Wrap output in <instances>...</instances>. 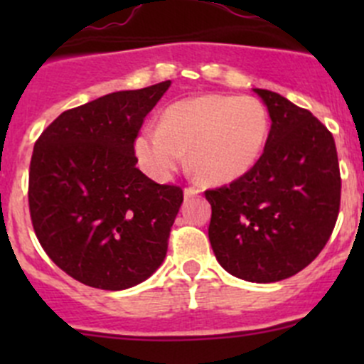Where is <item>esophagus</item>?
I'll use <instances>...</instances> for the list:
<instances>
[{"label":"esophagus","instance_id":"esophagus-1","mask_svg":"<svg viewBox=\"0 0 364 364\" xmlns=\"http://www.w3.org/2000/svg\"><path fill=\"white\" fill-rule=\"evenodd\" d=\"M197 193H199V190L196 188V186H186L185 188V197L188 199V197H196Z\"/></svg>","mask_w":364,"mask_h":364}]
</instances>
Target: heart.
Wrapping results in <instances>:
<instances>
[{"instance_id":"obj_1","label":"heart","mask_w":364,"mask_h":364,"mask_svg":"<svg viewBox=\"0 0 364 364\" xmlns=\"http://www.w3.org/2000/svg\"><path fill=\"white\" fill-rule=\"evenodd\" d=\"M269 130L266 109L253 97L203 95L174 102L159 127L135 137L137 164L149 178L165 181L185 160L208 183H229L253 167Z\"/></svg>"}]
</instances>
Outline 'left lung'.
<instances>
[{"mask_svg": "<svg viewBox=\"0 0 364 364\" xmlns=\"http://www.w3.org/2000/svg\"><path fill=\"white\" fill-rule=\"evenodd\" d=\"M271 130L255 165L205 190L209 243L234 277L271 284L294 277L328 243L340 211L341 178L333 134L282 95L255 90Z\"/></svg>", "mask_w": 364, "mask_h": 364, "instance_id": "obj_1", "label": "left lung"}]
</instances>
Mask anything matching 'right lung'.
<instances>
[{
  "mask_svg": "<svg viewBox=\"0 0 364 364\" xmlns=\"http://www.w3.org/2000/svg\"><path fill=\"white\" fill-rule=\"evenodd\" d=\"M168 86L116 91L68 109L35 142L33 229L50 260L80 284L123 291L164 262L183 190L142 174L134 141Z\"/></svg>",
  "mask_w": 364,
  "mask_h": 364,
  "instance_id": "obj_1",
  "label": "right lung"
}]
</instances>
